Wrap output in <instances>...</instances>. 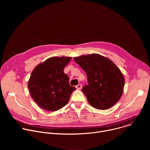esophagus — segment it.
I'll return each instance as SVG.
<instances>
[{
  "label": "esophagus",
  "mask_w": 150,
  "mask_h": 150,
  "mask_svg": "<svg viewBox=\"0 0 150 150\" xmlns=\"http://www.w3.org/2000/svg\"><path fill=\"white\" fill-rule=\"evenodd\" d=\"M82 85L81 84H78V85H76V89H78V90H81V88H82Z\"/></svg>",
  "instance_id": "1"
}]
</instances>
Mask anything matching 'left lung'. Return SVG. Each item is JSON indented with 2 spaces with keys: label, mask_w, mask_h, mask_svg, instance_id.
Listing matches in <instances>:
<instances>
[{
  "label": "left lung",
  "mask_w": 150,
  "mask_h": 150,
  "mask_svg": "<svg viewBox=\"0 0 150 150\" xmlns=\"http://www.w3.org/2000/svg\"><path fill=\"white\" fill-rule=\"evenodd\" d=\"M74 59L87 74L88 84L82 91L90 104L97 109L107 110L116 104L123 94L125 79L114 62L97 53Z\"/></svg>",
  "instance_id": "8db88e82"
}]
</instances>
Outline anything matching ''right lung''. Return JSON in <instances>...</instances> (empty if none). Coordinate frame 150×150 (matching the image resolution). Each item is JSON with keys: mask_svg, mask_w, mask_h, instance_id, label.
<instances>
[{"mask_svg": "<svg viewBox=\"0 0 150 150\" xmlns=\"http://www.w3.org/2000/svg\"><path fill=\"white\" fill-rule=\"evenodd\" d=\"M71 59L52 57L33 69L28 87L31 97L42 109L56 111L68 103L76 88L69 85V78L63 71Z\"/></svg>", "mask_w": 150, "mask_h": 150, "instance_id": "1", "label": "right lung"}]
</instances>
